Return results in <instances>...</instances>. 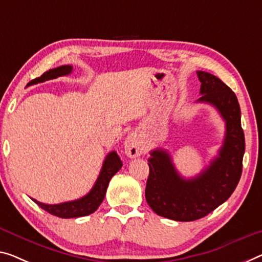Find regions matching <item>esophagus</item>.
I'll return each instance as SVG.
<instances>
[{
    "label": "esophagus",
    "mask_w": 262,
    "mask_h": 262,
    "mask_svg": "<svg viewBox=\"0 0 262 262\" xmlns=\"http://www.w3.org/2000/svg\"><path fill=\"white\" fill-rule=\"evenodd\" d=\"M124 148H125V155L130 158H136L140 155L144 154L145 148L138 137L135 134H131L126 137L125 143H124Z\"/></svg>",
    "instance_id": "1"
}]
</instances>
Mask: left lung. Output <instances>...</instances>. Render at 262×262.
Instances as JSON below:
<instances>
[{
    "mask_svg": "<svg viewBox=\"0 0 262 262\" xmlns=\"http://www.w3.org/2000/svg\"><path fill=\"white\" fill-rule=\"evenodd\" d=\"M196 74L201 95L196 102L211 104L219 111L226 134L218 157L191 179L179 174L167 151H151L145 198L157 214L176 221H193L214 211L234 192L243 172L245 136L238 98L214 75L205 71Z\"/></svg>",
    "mask_w": 262,
    "mask_h": 262,
    "instance_id": "8db88e82",
    "label": "left lung"
}]
</instances>
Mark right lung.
<instances>
[{
  "instance_id": "right-lung-1",
  "label": "right lung",
  "mask_w": 262,
  "mask_h": 262,
  "mask_svg": "<svg viewBox=\"0 0 262 262\" xmlns=\"http://www.w3.org/2000/svg\"><path fill=\"white\" fill-rule=\"evenodd\" d=\"M71 71H72L71 66H62V67L55 68V69H50L49 71L44 72L41 77L33 79L31 82L28 83V85H33V84L46 82V80L61 77V76H67L71 74ZM122 166H123V163L118 157L117 152L112 151L106 156L98 178L96 180L94 187L91 188V191L88 193L86 195H84L77 200L67 201V203L56 204V205L43 204L35 199L33 200L38 205L39 207L43 208L44 211L49 212L52 215L59 216V218L70 219V218H78V216L89 215L97 210L99 205L102 204L104 196H105L108 183H110L112 177H114L116 173L120 170V167Z\"/></svg>"
}]
</instances>
